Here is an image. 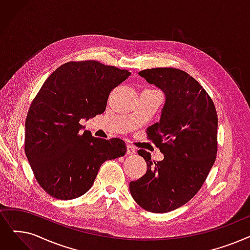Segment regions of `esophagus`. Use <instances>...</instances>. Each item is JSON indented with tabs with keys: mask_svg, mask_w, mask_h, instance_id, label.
<instances>
[{
	"mask_svg": "<svg viewBox=\"0 0 250 250\" xmlns=\"http://www.w3.org/2000/svg\"><path fill=\"white\" fill-rule=\"evenodd\" d=\"M126 153L134 155L136 153V148L133 145H127L126 146Z\"/></svg>",
	"mask_w": 250,
	"mask_h": 250,
	"instance_id": "esophagus-1",
	"label": "esophagus"
}]
</instances>
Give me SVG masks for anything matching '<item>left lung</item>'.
Returning <instances> with one entry per match:
<instances>
[{
	"mask_svg": "<svg viewBox=\"0 0 250 250\" xmlns=\"http://www.w3.org/2000/svg\"><path fill=\"white\" fill-rule=\"evenodd\" d=\"M166 94L160 121L147 136L165 158L147 164L145 175L129 183L134 200L147 211L164 213L191 200L208 176L218 152V114L210 96L184 70L157 67L139 72Z\"/></svg>",
	"mask_w": 250,
	"mask_h": 250,
	"instance_id": "left-lung-1",
	"label": "left lung"
}]
</instances>
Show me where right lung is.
Here are the masks:
<instances>
[{
  "instance_id": "right-lung-1",
  "label": "right lung",
  "mask_w": 250,
  "mask_h": 250,
  "mask_svg": "<svg viewBox=\"0 0 250 250\" xmlns=\"http://www.w3.org/2000/svg\"><path fill=\"white\" fill-rule=\"evenodd\" d=\"M131 72L96 60L62 64L42 85L25 121L24 151L39 185L69 200L88 192L103 162L124 156L121 139L80 134V121L106 109L111 91Z\"/></svg>"
}]
</instances>
